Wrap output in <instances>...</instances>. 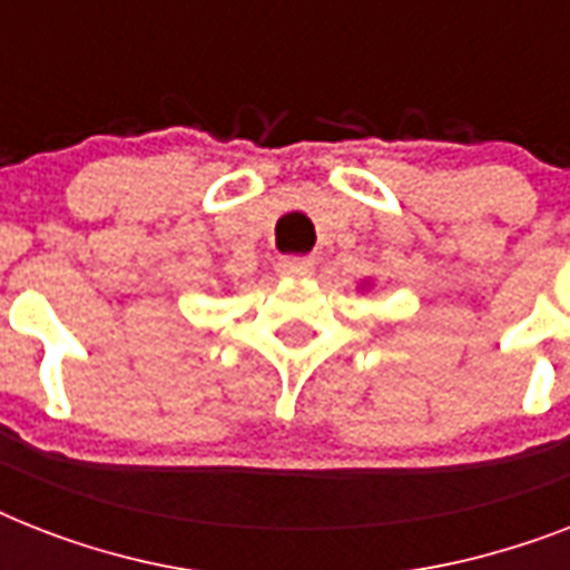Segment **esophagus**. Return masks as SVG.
<instances>
[{"label": "esophagus", "instance_id": "1", "mask_svg": "<svg viewBox=\"0 0 570 570\" xmlns=\"http://www.w3.org/2000/svg\"><path fill=\"white\" fill-rule=\"evenodd\" d=\"M316 272V259L313 257H284L277 263V275L281 277H311Z\"/></svg>", "mask_w": 570, "mask_h": 570}]
</instances>
